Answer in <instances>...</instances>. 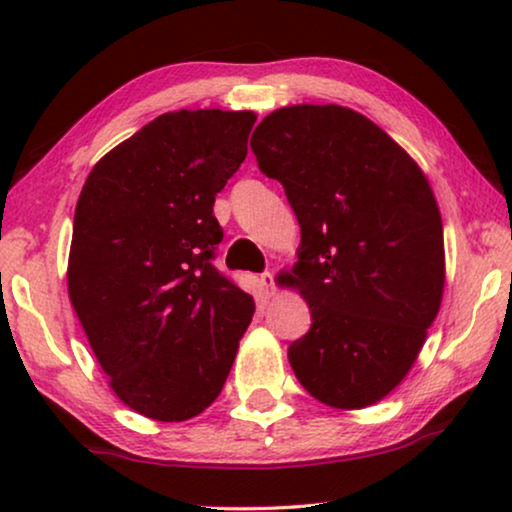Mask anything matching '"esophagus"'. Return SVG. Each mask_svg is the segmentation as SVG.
Returning <instances> with one entry per match:
<instances>
[{
    "mask_svg": "<svg viewBox=\"0 0 512 512\" xmlns=\"http://www.w3.org/2000/svg\"><path fill=\"white\" fill-rule=\"evenodd\" d=\"M261 286L265 289V293H268V296L272 298L275 296V275H272V272H263L261 275Z\"/></svg>",
    "mask_w": 512,
    "mask_h": 512,
    "instance_id": "34e87169",
    "label": "esophagus"
}]
</instances>
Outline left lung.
I'll return each mask as SVG.
<instances>
[{
  "label": "left lung",
  "mask_w": 512,
  "mask_h": 512,
  "mask_svg": "<svg viewBox=\"0 0 512 512\" xmlns=\"http://www.w3.org/2000/svg\"><path fill=\"white\" fill-rule=\"evenodd\" d=\"M258 167L284 186L300 223L284 272L312 326L289 347L310 396L361 410L415 366L445 289L443 219L415 158L340 104L275 109L251 135Z\"/></svg>",
  "instance_id": "left-lung-1"
}]
</instances>
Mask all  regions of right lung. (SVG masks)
<instances>
[{
  "label": "right lung",
  "instance_id": "obj_1",
  "mask_svg": "<svg viewBox=\"0 0 512 512\" xmlns=\"http://www.w3.org/2000/svg\"><path fill=\"white\" fill-rule=\"evenodd\" d=\"M254 123V111H167L97 160L76 202L69 300L111 391L149 419L207 410L254 317V298L212 265L214 198Z\"/></svg>",
  "mask_w": 512,
  "mask_h": 512
}]
</instances>
